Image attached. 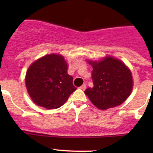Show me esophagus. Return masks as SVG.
I'll return each mask as SVG.
<instances>
[{
    "instance_id": "34e87169",
    "label": "esophagus",
    "mask_w": 153,
    "mask_h": 153,
    "mask_svg": "<svg viewBox=\"0 0 153 153\" xmlns=\"http://www.w3.org/2000/svg\"><path fill=\"white\" fill-rule=\"evenodd\" d=\"M86 84H83L82 86H80V89H83V90H85V89H86Z\"/></svg>"
}]
</instances>
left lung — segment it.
<instances>
[{"mask_svg": "<svg viewBox=\"0 0 153 153\" xmlns=\"http://www.w3.org/2000/svg\"><path fill=\"white\" fill-rule=\"evenodd\" d=\"M88 63L92 67L94 86L87 88L84 93L91 102L100 109L115 107L124 102L133 86L129 68L120 60L109 56Z\"/></svg>", "mask_w": 153, "mask_h": 153, "instance_id": "8db88e82", "label": "left lung"}]
</instances>
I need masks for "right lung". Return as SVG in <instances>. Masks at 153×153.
Instances as JSON below:
<instances>
[{
  "instance_id": "1",
  "label": "right lung",
  "mask_w": 153,
  "mask_h": 153,
  "mask_svg": "<svg viewBox=\"0 0 153 153\" xmlns=\"http://www.w3.org/2000/svg\"><path fill=\"white\" fill-rule=\"evenodd\" d=\"M62 55H47L31 64L26 75V86L32 101L48 109L61 106L77 89Z\"/></svg>"
}]
</instances>
